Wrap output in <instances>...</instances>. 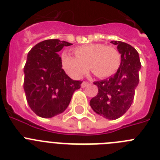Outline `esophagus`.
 <instances>
[{"label": "esophagus", "instance_id": "1", "mask_svg": "<svg viewBox=\"0 0 160 160\" xmlns=\"http://www.w3.org/2000/svg\"><path fill=\"white\" fill-rule=\"evenodd\" d=\"M88 85H89L88 82H83L82 83L81 87H82V88H85V87H87V86H88Z\"/></svg>", "mask_w": 160, "mask_h": 160}]
</instances>
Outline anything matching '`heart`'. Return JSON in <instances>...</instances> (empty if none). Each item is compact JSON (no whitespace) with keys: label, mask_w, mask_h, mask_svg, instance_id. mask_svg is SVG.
I'll use <instances>...</instances> for the list:
<instances>
[{"label":"heart","mask_w":160,"mask_h":160,"mask_svg":"<svg viewBox=\"0 0 160 160\" xmlns=\"http://www.w3.org/2000/svg\"><path fill=\"white\" fill-rule=\"evenodd\" d=\"M73 53L76 57L66 53L62 55L63 70L73 79L82 78L89 67L96 77L108 78L116 73L121 63V56L118 50L103 44H87L78 46L73 49Z\"/></svg>","instance_id":"1"}]
</instances>
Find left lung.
Segmentation results:
<instances>
[{
  "instance_id": "left-lung-1",
  "label": "left lung",
  "mask_w": 160,
  "mask_h": 160,
  "mask_svg": "<svg viewBox=\"0 0 160 160\" xmlns=\"http://www.w3.org/2000/svg\"><path fill=\"white\" fill-rule=\"evenodd\" d=\"M111 42L116 45L121 54L119 68L112 77L94 82L98 92L91 98L90 105L98 114L114 120L123 115L132 104L141 63L138 53L131 45L119 41Z\"/></svg>"
}]
</instances>
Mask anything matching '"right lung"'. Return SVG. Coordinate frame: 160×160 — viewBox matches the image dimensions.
I'll return each mask as SVG.
<instances>
[{
	"mask_svg": "<svg viewBox=\"0 0 160 160\" xmlns=\"http://www.w3.org/2000/svg\"><path fill=\"white\" fill-rule=\"evenodd\" d=\"M49 39L31 49L24 67V90L29 107L42 118H52L67 108L72 95L82 82L70 78L62 69L58 52L71 46Z\"/></svg>",
	"mask_w": 160,
	"mask_h": 160,
	"instance_id": "add662e5",
	"label": "right lung"
}]
</instances>
